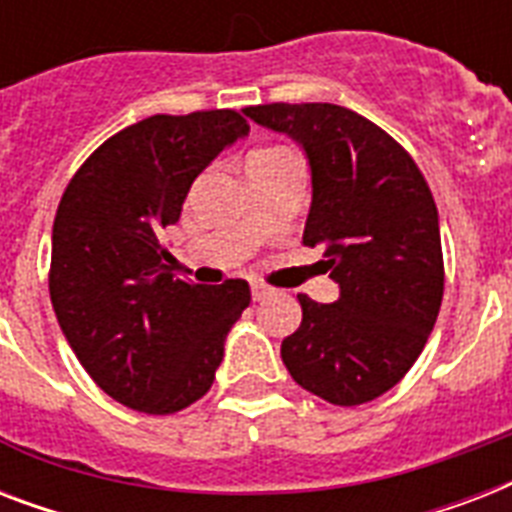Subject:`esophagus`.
<instances>
[{"mask_svg":"<svg viewBox=\"0 0 512 512\" xmlns=\"http://www.w3.org/2000/svg\"><path fill=\"white\" fill-rule=\"evenodd\" d=\"M271 292L273 289L268 287V284H263V281H252V297H255V300H265Z\"/></svg>","mask_w":512,"mask_h":512,"instance_id":"1","label":"esophagus"}]
</instances>
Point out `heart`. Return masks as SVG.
<instances>
[{
	"label": "heart",
	"instance_id": "b5f03b06",
	"mask_svg": "<svg viewBox=\"0 0 512 512\" xmlns=\"http://www.w3.org/2000/svg\"><path fill=\"white\" fill-rule=\"evenodd\" d=\"M263 151H268V148H263ZM263 151H255V154H263Z\"/></svg>",
	"mask_w": 512,
	"mask_h": 512
}]
</instances>
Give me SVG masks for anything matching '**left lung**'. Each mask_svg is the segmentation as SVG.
Masks as SVG:
<instances>
[{"label":"left lung","instance_id":"8db88e82","mask_svg":"<svg viewBox=\"0 0 512 512\" xmlns=\"http://www.w3.org/2000/svg\"><path fill=\"white\" fill-rule=\"evenodd\" d=\"M249 119L287 132L311 162L303 244L324 247L337 303L303 305L281 342L292 380L337 406L388 393L425 348L444 297V252L428 180L398 140L335 103H265Z\"/></svg>","mask_w":512,"mask_h":512}]
</instances>
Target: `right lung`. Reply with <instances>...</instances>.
Wrapping results in <instances>:
<instances>
[{
	"mask_svg": "<svg viewBox=\"0 0 512 512\" xmlns=\"http://www.w3.org/2000/svg\"><path fill=\"white\" fill-rule=\"evenodd\" d=\"M247 132L233 108L148 116L95 148L60 196L52 308L95 385L130 409L175 414L199 401L252 300L244 279H175L162 241L199 172Z\"/></svg>",
	"mask_w": 512,
	"mask_h": 512,
	"instance_id": "add662e5",
	"label": "right lung"
}]
</instances>
